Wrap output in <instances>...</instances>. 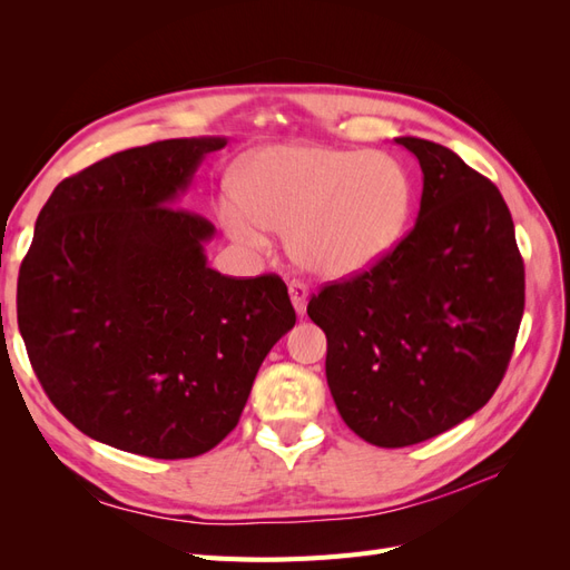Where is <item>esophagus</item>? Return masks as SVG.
I'll return each mask as SVG.
<instances>
[{
    "label": "esophagus",
    "mask_w": 570,
    "mask_h": 570,
    "mask_svg": "<svg viewBox=\"0 0 570 570\" xmlns=\"http://www.w3.org/2000/svg\"><path fill=\"white\" fill-rule=\"evenodd\" d=\"M289 299H292V306H295L297 316H304L306 302H308V287L302 281H292L289 283Z\"/></svg>",
    "instance_id": "esophagus-1"
}]
</instances>
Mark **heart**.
<instances>
[{"label":"heart","mask_w":570,"mask_h":570,"mask_svg":"<svg viewBox=\"0 0 570 570\" xmlns=\"http://www.w3.org/2000/svg\"><path fill=\"white\" fill-rule=\"evenodd\" d=\"M235 195L218 220L235 243L264 252L287 233L297 264L323 278H350L396 245L411 214L406 168L383 151L271 145L237 166Z\"/></svg>","instance_id":"heart-1"}]
</instances>
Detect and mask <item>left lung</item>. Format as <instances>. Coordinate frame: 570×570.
<instances>
[{"mask_svg":"<svg viewBox=\"0 0 570 570\" xmlns=\"http://www.w3.org/2000/svg\"><path fill=\"white\" fill-rule=\"evenodd\" d=\"M423 170L413 230L371 271L325 285L306 314L327 337L342 421L375 446L435 438L490 402L525 306L509 206L459 154L396 137Z\"/></svg>","mask_w":570,"mask_h":570,"instance_id":"obj_1","label":"left lung"}]
</instances>
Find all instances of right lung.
Returning a JSON list of instances; mask_svg holds the SVG:
<instances>
[{"label":"right lung","mask_w":570,"mask_h":570,"mask_svg":"<svg viewBox=\"0 0 570 570\" xmlns=\"http://www.w3.org/2000/svg\"><path fill=\"white\" fill-rule=\"evenodd\" d=\"M226 145L180 137L111 154L61 180L36 220L16 297L32 371L80 433L116 450H214L297 321L278 275L209 268L216 228L178 206Z\"/></svg>","instance_id":"right-lung-1"}]
</instances>
